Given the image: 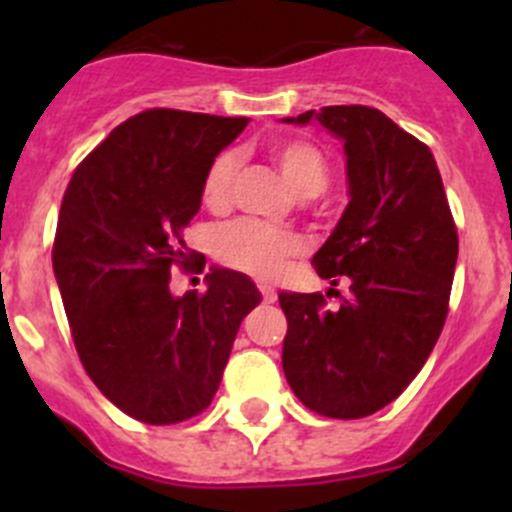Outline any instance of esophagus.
<instances>
[{"label": "esophagus", "instance_id": "1", "mask_svg": "<svg viewBox=\"0 0 512 512\" xmlns=\"http://www.w3.org/2000/svg\"><path fill=\"white\" fill-rule=\"evenodd\" d=\"M257 289H260V294H262V302H265V304H272V302H275V299H277V292H275V289H272V287H267V285H260V287H257Z\"/></svg>", "mask_w": 512, "mask_h": 512}]
</instances>
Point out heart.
I'll return each mask as SVG.
<instances>
[{
  "instance_id": "b5f03b06",
  "label": "heart",
  "mask_w": 512,
  "mask_h": 512,
  "mask_svg": "<svg viewBox=\"0 0 512 512\" xmlns=\"http://www.w3.org/2000/svg\"><path fill=\"white\" fill-rule=\"evenodd\" d=\"M267 156L280 168L292 190L302 198L319 195L329 183V165L322 148L309 138H280L267 146ZM240 158L223 151L210 160L203 175V203L213 213H223L232 203ZM304 245L297 235L275 230L255 220H235L218 227L213 235V255L232 270H240L257 280H275L292 257L302 255Z\"/></svg>"
}]
</instances>
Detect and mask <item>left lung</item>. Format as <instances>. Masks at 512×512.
<instances>
[{
	"instance_id": "1",
	"label": "left lung",
	"mask_w": 512,
	"mask_h": 512,
	"mask_svg": "<svg viewBox=\"0 0 512 512\" xmlns=\"http://www.w3.org/2000/svg\"><path fill=\"white\" fill-rule=\"evenodd\" d=\"M317 121L344 141L349 200L312 265L349 294L282 292V369L307 409L364 418L396 399L426 364L446 324L458 230L426 143L371 106H324ZM329 297V294H327Z\"/></svg>"
}]
</instances>
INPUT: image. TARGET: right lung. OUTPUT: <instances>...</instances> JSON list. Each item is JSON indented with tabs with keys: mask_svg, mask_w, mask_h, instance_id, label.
<instances>
[{
	"mask_svg": "<svg viewBox=\"0 0 512 512\" xmlns=\"http://www.w3.org/2000/svg\"><path fill=\"white\" fill-rule=\"evenodd\" d=\"M247 118L148 108L108 133L69 180L51 262L76 352L111 404L153 426L203 414L240 322L260 304L245 275L213 270L173 297L170 272H203L183 240L210 160Z\"/></svg>",
	"mask_w": 512,
	"mask_h": 512,
	"instance_id": "obj_1",
	"label": "right lung"
}]
</instances>
